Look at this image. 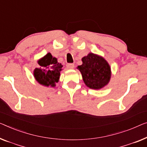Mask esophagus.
Returning <instances> with one entry per match:
<instances>
[{
    "label": "esophagus",
    "mask_w": 147,
    "mask_h": 147,
    "mask_svg": "<svg viewBox=\"0 0 147 147\" xmlns=\"http://www.w3.org/2000/svg\"><path fill=\"white\" fill-rule=\"evenodd\" d=\"M67 67L68 68V69H73V68L74 67V64H73V63H68V64L67 65Z\"/></svg>",
    "instance_id": "obj_1"
}]
</instances>
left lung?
<instances>
[{
    "label": "left lung",
    "mask_w": 147,
    "mask_h": 147,
    "mask_svg": "<svg viewBox=\"0 0 147 147\" xmlns=\"http://www.w3.org/2000/svg\"><path fill=\"white\" fill-rule=\"evenodd\" d=\"M82 65L78 66L83 80L88 87L100 89L108 84L111 77V69L102 57L89 53L82 59Z\"/></svg>",
    "instance_id": "1"
}]
</instances>
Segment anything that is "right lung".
I'll return each mask as SVG.
<instances>
[{
    "instance_id": "add662e5",
    "label": "right lung",
    "mask_w": 147,
    "mask_h": 147,
    "mask_svg": "<svg viewBox=\"0 0 147 147\" xmlns=\"http://www.w3.org/2000/svg\"><path fill=\"white\" fill-rule=\"evenodd\" d=\"M41 67L34 70V77L39 84L45 86H55L58 82L60 71L63 65L57 62L56 58L53 57L51 53H47L38 61Z\"/></svg>"
}]
</instances>
